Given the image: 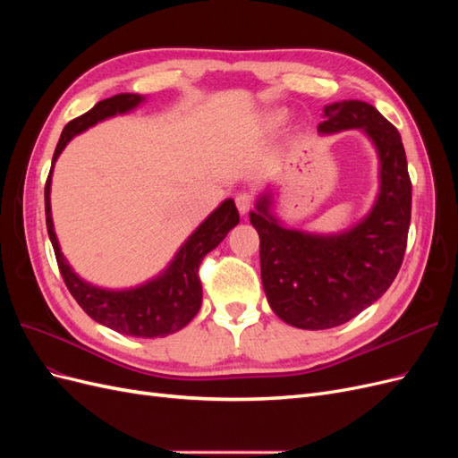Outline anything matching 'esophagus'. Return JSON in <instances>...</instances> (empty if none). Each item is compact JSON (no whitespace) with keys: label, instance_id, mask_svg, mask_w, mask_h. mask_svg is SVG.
Here are the masks:
<instances>
[{"label":"esophagus","instance_id":"obj_1","mask_svg":"<svg viewBox=\"0 0 458 458\" xmlns=\"http://www.w3.org/2000/svg\"><path fill=\"white\" fill-rule=\"evenodd\" d=\"M234 204H237V210L241 214H248L252 210L254 200H252V195H248V192H239V195L234 197Z\"/></svg>","mask_w":458,"mask_h":458}]
</instances>
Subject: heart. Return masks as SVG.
Listing matches in <instances>:
<instances>
[{
  "instance_id": "b5f03b06",
  "label": "heart",
  "mask_w": 458,
  "mask_h": 458,
  "mask_svg": "<svg viewBox=\"0 0 458 458\" xmlns=\"http://www.w3.org/2000/svg\"><path fill=\"white\" fill-rule=\"evenodd\" d=\"M281 122V114H273L271 118H269V123L271 126H275V123H279Z\"/></svg>"
}]
</instances>
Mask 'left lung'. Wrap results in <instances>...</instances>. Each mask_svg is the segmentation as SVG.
Listing matches in <instances>:
<instances>
[{"mask_svg":"<svg viewBox=\"0 0 458 458\" xmlns=\"http://www.w3.org/2000/svg\"><path fill=\"white\" fill-rule=\"evenodd\" d=\"M323 116L318 133L355 128L377 148L380 189L370 212L336 234L284 227L271 212V192H263L250 212L269 306L284 323L306 330L348 323L390 288L411 224V177L399 131L365 101L327 105Z\"/></svg>","mask_w":458,"mask_h":458,"instance_id":"left-lung-1","label":"left lung"}]
</instances>
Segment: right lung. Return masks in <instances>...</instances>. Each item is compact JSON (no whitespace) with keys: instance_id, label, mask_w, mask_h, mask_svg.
Returning a JSON list of instances; mask_svg holds the SVG:
<instances>
[{"instance_id":"add662e5","label":"right lung","mask_w":458,"mask_h":458,"mask_svg":"<svg viewBox=\"0 0 458 458\" xmlns=\"http://www.w3.org/2000/svg\"><path fill=\"white\" fill-rule=\"evenodd\" d=\"M143 101L145 97L137 93H120L110 97V99L99 101L86 114L68 122L61 133L57 148H55L53 165L74 135L86 131L97 122H103L110 116L126 114ZM53 165L46 182V224L64 284L80 303V308L99 325L135 338H164L189 325L202 303V284L199 279L200 263L204 256L212 252L227 237V233L239 224V212L233 199L221 202L202 221L197 231L179 248L170 266L155 279L133 288L108 290L78 276L61 252L51 217L49 195Z\"/></svg>"}]
</instances>
